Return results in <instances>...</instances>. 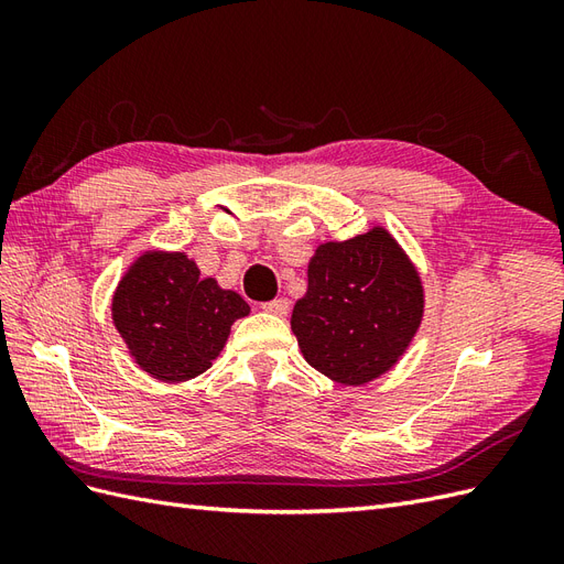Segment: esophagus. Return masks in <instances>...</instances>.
<instances>
[{
    "label": "esophagus",
    "mask_w": 564,
    "mask_h": 564,
    "mask_svg": "<svg viewBox=\"0 0 564 564\" xmlns=\"http://www.w3.org/2000/svg\"><path fill=\"white\" fill-rule=\"evenodd\" d=\"M289 308H292V305H289V301H286V299H275V301H268V303H263V311H265V313H270V315H280V317H284V315L289 313Z\"/></svg>",
    "instance_id": "esophagus-1"
}]
</instances>
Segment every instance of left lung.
Instances as JSON below:
<instances>
[{
    "label": "left lung",
    "mask_w": 564,
    "mask_h": 564,
    "mask_svg": "<svg viewBox=\"0 0 564 564\" xmlns=\"http://www.w3.org/2000/svg\"><path fill=\"white\" fill-rule=\"evenodd\" d=\"M423 311L419 268L388 228L373 226L315 249L292 332L305 362L340 386L357 388L402 360Z\"/></svg>",
    "instance_id": "obj_1"
}]
</instances>
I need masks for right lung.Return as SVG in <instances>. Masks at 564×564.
Instances as JSON below:
<instances>
[{"label":"right lung","mask_w":564,"mask_h":564,"mask_svg":"<svg viewBox=\"0 0 564 564\" xmlns=\"http://www.w3.org/2000/svg\"><path fill=\"white\" fill-rule=\"evenodd\" d=\"M112 324L131 360L162 383H185L226 348L235 319L249 303L214 278H199L185 251L145 249L119 278Z\"/></svg>","instance_id":"add662e5"}]
</instances>
